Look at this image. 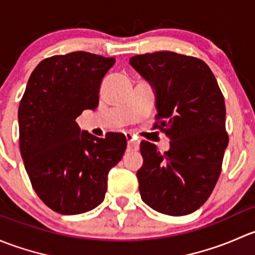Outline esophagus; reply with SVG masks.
<instances>
[{"label": "esophagus", "instance_id": "obj_1", "mask_svg": "<svg viewBox=\"0 0 255 255\" xmlns=\"http://www.w3.org/2000/svg\"><path fill=\"white\" fill-rule=\"evenodd\" d=\"M126 138H127V144H128V150H138V148H139V143H138V140L135 139V137L133 134H130V133H127L126 134Z\"/></svg>", "mask_w": 255, "mask_h": 255}]
</instances>
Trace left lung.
I'll use <instances>...</instances> for the list:
<instances>
[{
  "label": "left lung",
  "instance_id": "left-lung-1",
  "mask_svg": "<svg viewBox=\"0 0 255 255\" xmlns=\"http://www.w3.org/2000/svg\"><path fill=\"white\" fill-rule=\"evenodd\" d=\"M155 90L154 125L170 139L169 150L140 143V197L164 215L185 216L210 197L228 145L226 106L215 75L201 59L156 51L129 59Z\"/></svg>",
  "mask_w": 255,
  "mask_h": 255
}]
</instances>
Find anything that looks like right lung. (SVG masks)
<instances>
[{
	"instance_id": "obj_1",
	"label": "right lung",
	"mask_w": 255,
	"mask_h": 255,
	"mask_svg": "<svg viewBox=\"0 0 255 255\" xmlns=\"http://www.w3.org/2000/svg\"><path fill=\"white\" fill-rule=\"evenodd\" d=\"M116 63L87 51L44 59L33 70L18 109L19 149L39 199L61 215L99 206L107 175L122 159V133L95 137L76 118L99 106L102 79Z\"/></svg>"
}]
</instances>
